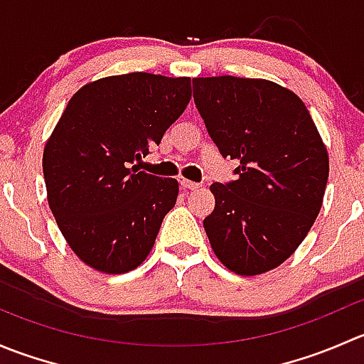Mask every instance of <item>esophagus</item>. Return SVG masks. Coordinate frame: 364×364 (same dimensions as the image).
<instances>
[{
    "label": "esophagus",
    "instance_id": "esophagus-1",
    "mask_svg": "<svg viewBox=\"0 0 364 364\" xmlns=\"http://www.w3.org/2000/svg\"><path fill=\"white\" fill-rule=\"evenodd\" d=\"M179 185H181V188H185V190H196L200 186L199 183L188 181V179H185V178H179Z\"/></svg>",
    "mask_w": 364,
    "mask_h": 364
}]
</instances>
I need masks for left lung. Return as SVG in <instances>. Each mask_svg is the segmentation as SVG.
I'll list each match as a JSON object with an SVG mask.
<instances>
[{
    "label": "left lung",
    "mask_w": 364,
    "mask_h": 364,
    "mask_svg": "<svg viewBox=\"0 0 364 364\" xmlns=\"http://www.w3.org/2000/svg\"><path fill=\"white\" fill-rule=\"evenodd\" d=\"M193 100L236 181L213 183L204 229L220 262L241 277L274 269L314 225L329 176L321 134L296 93L266 79H193Z\"/></svg>",
    "instance_id": "left-lung-1"
}]
</instances>
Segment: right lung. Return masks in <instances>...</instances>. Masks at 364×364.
I'll return each mask as SVG.
<instances>
[{
  "instance_id": "1",
  "label": "right lung",
  "mask_w": 364,
  "mask_h": 364,
  "mask_svg": "<svg viewBox=\"0 0 364 364\" xmlns=\"http://www.w3.org/2000/svg\"><path fill=\"white\" fill-rule=\"evenodd\" d=\"M192 98L190 77L134 72L93 80L70 98L43 148L47 200L73 253L121 274L146 260L179 186L137 172Z\"/></svg>"
}]
</instances>
